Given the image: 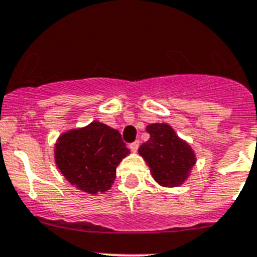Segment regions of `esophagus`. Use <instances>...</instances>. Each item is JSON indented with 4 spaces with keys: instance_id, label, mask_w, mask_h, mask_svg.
Segmentation results:
<instances>
[{
    "instance_id": "34e87169",
    "label": "esophagus",
    "mask_w": 257,
    "mask_h": 257,
    "mask_svg": "<svg viewBox=\"0 0 257 257\" xmlns=\"http://www.w3.org/2000/svg\"><path fill=\"white\" fill-rule=\"evenodd\" d=\"M138 147H140V141H136V142H133V143H131V145H129V148H131L133 152H137Z\"/></svg>"
}]
</instances>
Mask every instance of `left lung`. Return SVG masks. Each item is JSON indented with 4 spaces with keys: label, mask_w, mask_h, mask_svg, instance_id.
I'll list each match as a JSON object with an SVG mask.
<instances>
[{
    "label": "left lung",
    "mask_w": 257,
    "mask_h": 257,
    "mask_svg": "<svg viewBox=\"0 0 257 257\" xmlns=\"http://www.w3.org/2000/svg\"><path fill=\"white\" fill-rule=\"evenodd\" d=\"M147 132L150 140L138 151L150 166L153 179L167 188L181 185L195 165L191 147L180 140L169 124H150Z\"/></svg>",
    "instance_id": "1"
}]
</instances>
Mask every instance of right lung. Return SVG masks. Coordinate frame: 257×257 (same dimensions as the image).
<instances>
[{
    "label": "right lung",
    "mask_w": 257,
    "mask_h": 257,
    "mask_svg": "<svg viewBox=\"0 0 257 257\" xmlns=\"http://www.w3.org/2000/svg\"><path fill=\"white\" fill-rule=\"evenodd\" d=\"M129 153L116 129L100 121L73 129L58 138L54 158L59 171L72 185L88 194L111 188L116 166Z\"/></svg>",
    "instance_id": "obj_1"
}]
</instances>
